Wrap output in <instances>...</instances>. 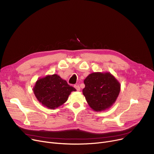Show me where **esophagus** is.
Masks as SVG:
<instances>
[{"label": "esophagus", "mask_w": 154, "mask_h": 154, "mask_svg": "<svg viewBox=\"0 0 154 154\" xmlns=\"http://www.w3.org/2000/svg\"><path fill=\"white\" fill-rule=\"evenodd\" d=\"M74 87L75 88V89L77 91H80V87L79 85H74Z\"/></svg>", "instance_id": "34e87169"}]
</instances>
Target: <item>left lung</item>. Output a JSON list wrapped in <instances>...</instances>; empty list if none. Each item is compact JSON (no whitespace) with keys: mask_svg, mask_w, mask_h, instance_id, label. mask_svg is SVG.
Returning <instances> with one entry per match:
<instances>
[{"mask_svg":"<svg viewBox=\"0 0 154 154\" xmlns=\"http://www.w3.org/2000/svg\"><path fill=\"white\" fill-rule=\"evenodd\" d=\"M83 94L91 108L101 112L109 109L116 101L120 84L110 72H94L84 80Z\"/></svg>","mask_w":154,"mask_h":154,"instance_id":"8db88e82","label":"left lung"}]
</instances>
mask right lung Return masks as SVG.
Masks as SVG:
<instances>
[{
    "label": "right lung",
    "instance_id": "obj_1",
    "mask_svg": "<svg viewBox=\"0 0 154 154\" xmlns=\"http://www.w3.org/2000/svg\"><path fill=\"white\" fill-rule=\"evenodd\" d=\"M37 100L49 109L58 108L66 102L70 93L76 89L57 74L47 75L39 78L33 87Z\"/></svg>",
    "mask_w": 154,
    "mask_h": 154
}]
</instances>
